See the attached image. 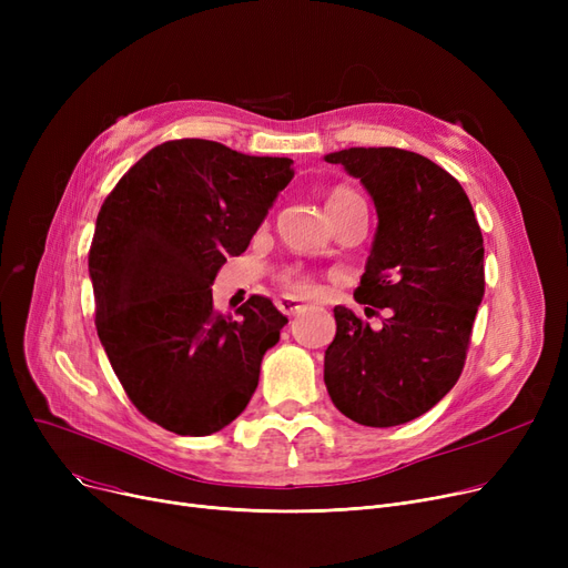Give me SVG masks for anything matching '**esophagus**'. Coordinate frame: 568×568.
Here are the masks:
<instances>
[{
	"label": "esophagus",
	"instance_id": "esophagus-1",
	"mask_svg": "<svg viewBox=\"0 0 568 568\" xmlns=\"http://www.w3.org/2000/svg\"><path fill=\"white\" fill-rule=\"evenodd\" d=\"M276 306H278V311H281V313H285V315H290V317L300 315V313L304 311V304H302V302H296V300H292V296H281V300L276 302Z\"/></svg>",
	"mask_w": 568,
	"mask_h": 568
}]
</instances>
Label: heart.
<instances>
[{
	"label": "heart",
	"mask_w": 568,
	"mask_h": 568,
	"mask_svg": "<svg viewBox=\"0 0 568 568\" xmlns=\"http://www.w3.org/2000/svg\"><path fill=\"white\" fill-rule=\"evenodd\" d=\"M354 200H362V197L356 195L352 189H336L329 195V200H326V209H334V206H341V204H347V202H354ZM283 281L296 294H313V290H315L313 281L308 276L300 274V272H294V268L283 276Z\"/></svg>",
	"instance_id": "1"
}]
</instances>
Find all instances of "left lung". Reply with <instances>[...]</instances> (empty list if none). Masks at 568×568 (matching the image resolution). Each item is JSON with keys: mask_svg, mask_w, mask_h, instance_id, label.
<instances>
[{"mask_svg": "<svg viewBox=\"0 0 568 568\" xmlns=\"http://www.w3.org/2000/svg\"><path fill=\"white\" fill-rule=\"evenodd\" d=\"M373 197L377 230L354 300L373 326L334 308L336 338L324 384L347 419L389 428L435 407L458 382L484 300V236L467 193L430 159L396 146H349L324 156Z\"/></svg>", "mask_w": 568, "mask_h": 568, "instance_id": "8db88e82", "label": "left lung"}]
</instances>
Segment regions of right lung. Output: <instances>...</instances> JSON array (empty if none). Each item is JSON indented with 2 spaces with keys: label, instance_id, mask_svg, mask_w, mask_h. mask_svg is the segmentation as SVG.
Returning a JSON list of instances; mask_svg holds the SVG:
<instances>
[{
  "label": "right lung",
  "instance_id": "right-lung-1",
  "mask_svg": "<svg viewBox=\"0 0 568 568\" xmlns=\"http://www.w3.org/2000/svg\"><path fill=\"white\" fill-rule=\"evenodd\" d=\"M292 176L290 159L186 138L146 152L105 197L89 248L97 332L149 422L202 437L246 409L287 317L260 294L225 317L212 285Z\"/></svg>",
  "mask_w": 568,
  "mask_h": 568
}]
</instances>
